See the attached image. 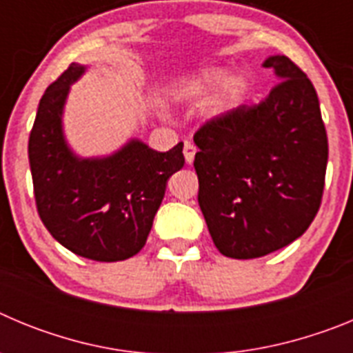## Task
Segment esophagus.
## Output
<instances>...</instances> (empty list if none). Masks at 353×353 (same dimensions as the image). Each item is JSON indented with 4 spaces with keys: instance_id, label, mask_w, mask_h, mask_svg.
Here are the masks:
<instances>
[{
    "instance_id": "34e87169",
    "label": "esophagus",
    "mask_w": 353,
    "mask_h": 353,
    "mask_svg": "<svg viewBox=\"0 0 353 353\" xmlns=\"http://www.w3.org/2000/svg\"><path fill=\"white\" fill-rule=\"evenodd\" d=\"M183 155H185V161L191 164L192 161H194V155H196V146L192 145L191 141H185V145H183Z\"/></svg>"
}]
</instances>
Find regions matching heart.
Listing matches in <instances>:
<instances>
[{"instance_id":"b5f03b06","label":"heart","mask_w":353,"mask_h":353,"mask_svg":"<svg viewBox=\"0 0 353 353\" xmlns=\"http://www.w3.org/2000/svg\"><path fill=\"white\" fill-rule=\"evenodd\" d=\"M219 104L224 109H232L244 101L251 92V81L244 74L230 77V70L224 67H208L194 79V90L199 93H210L221 88Z\"/></svg>"}]
</instances>
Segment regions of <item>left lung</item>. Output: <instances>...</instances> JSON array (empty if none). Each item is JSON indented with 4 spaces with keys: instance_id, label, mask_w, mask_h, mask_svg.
I'll use <instances>...</instances> for the list:
<instances>
[{
    "instance_id": "obj_1",
    "label": "left lung",
    "mask_w": 353,
    "mask_h": 353,
    "mask_svg": "<svg viewBox=\"0 0 353 353\" xmlns=\"http://www.w3.org/2000/svg\"><path fill=\"white\" fill-rule=\"evenodd\" d=\"M261 104L240 105L194 134L198 203L215 248L251 260L292 244L313 223L325 180V125L314 86L283 54Z\"/></svg>"
}]
</instances>
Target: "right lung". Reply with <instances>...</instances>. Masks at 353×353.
Here are the masks:
<instances>
[{"label": "right lung", "instance_id": "1", "mask_svg": "<svg viewBox=\"0 0 353 353\" xmlns=\"http://www.w3.org/2000/svg\"><path fill=\"white\" fill-rule=\"evenodd\" d=\"M86 65L70 63L40 99L28 143L37 208L63 248L95 261H120L141 251L171 174L182 170L183 143L168 152L130 138L117 152L79 157L63 130L70 86Z\"/></svg>", "mask_w": 353, "mask_h": 353}]
</instances>
